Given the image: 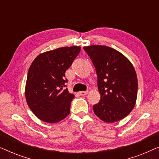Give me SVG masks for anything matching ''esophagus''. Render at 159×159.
I'll return each instance as SVG.
<instances>
[{"instance_id":"esophagus-1","label":"esophagus","mask_w":159,"mask_h":159,"mask_svg":"<svg viewBox=\"0 0 159 159\" xmlns=\"http://www.w3.org/2000/svg\"><path fill=\"white\" fill-rule=\"evenodd\" d=\"M88 93V91H81V92L79 93V94L81 95V96H84V95H86Z\"/></svg>"}]
</instances>
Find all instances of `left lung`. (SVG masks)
<instances>
[{"mask_svg":"<svg viewBox=\"0 0 159 159\" xmlns=\"http://www.w3.org/2000/svg\"><path fill=\"white\" fill-rule=\"evenodd\" d=\"M94 65L101 100L93 106L106 122H115L133 109L138 95V78L131 62L123 54L105 45L83 48Z\"/></svg>","mask_w":159,"mask_h":159,"instance_id":"8db88e82","label":"left lung"}]
</instances>
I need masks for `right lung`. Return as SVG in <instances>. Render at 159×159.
I'll return each instance as SVG.
<instances>
[{"label":"right lung","mask_w":159,"mask_h":159,"mask_svg":"<svg viewBox=\"0 0 159 159\" xmlns=\"http://www.w3.org/2000/svg\"><path fill=\"white\" fill-rule=\"evenodd\" d=\"M79 46L63 47L37 56L27 74L25 96L35 116L48 123H56L70 113L75 95L69 93L65 72L78 56Z\"/></svg>","instance_id":"add662e5"}]
</instances>
